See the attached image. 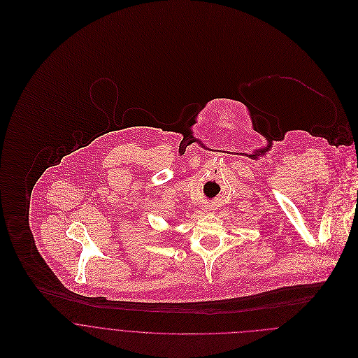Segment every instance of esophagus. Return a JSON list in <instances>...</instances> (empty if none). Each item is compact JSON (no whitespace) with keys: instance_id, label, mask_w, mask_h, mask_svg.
Returning <instances> with one entry per match:
<instances>
[{"instance_id":"1","label":"esophagus","mask_w":358,"mask_h":358,"mask_svg":"<svg viewBox=\"0 0 358 358\" xmlns=\"http://www.w3.org/2000/svg\"><path fill=\"white\" fill-rule=\"evenodd\" d=\"M206 209H208V208H206Z\"/></svg>"}]
</instances>
